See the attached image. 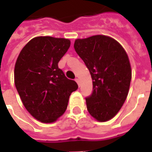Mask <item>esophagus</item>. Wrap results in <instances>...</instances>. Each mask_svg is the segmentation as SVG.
<instances>
[{"label":"esophagus","instance_id":"obj_1","mask_svg":"<svg viewBox=\"0 0 152 152\" xmlns=\"http://www.w3.org/2000/svg\"><path fill=\"white\" fill-rule=\"evenodd\" d=\"M75 80H76V83L78 84V86H80V79H79V78H76V79H75Z\"/></svg>","mask_w":152,"mask_h":152}]
</instances>
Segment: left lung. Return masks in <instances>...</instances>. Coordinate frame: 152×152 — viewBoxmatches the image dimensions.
<instances>
[{"instance_id":"1","label":"left lung","mask_w":152,"mask_h":152,"mask_svg":"<svg viewBox=\"0 0 152 152\" xmlns=\"http://www.w3.org/2000/svg\"><path fill=\"white\" fill-rule=\"evenodd\" d=\"M74 48L93 80L87 110L98 121H109L121 110L129 89L132 71L127 53L118 41L104 35L76 39Z\"/></svg>"}]
</instances>
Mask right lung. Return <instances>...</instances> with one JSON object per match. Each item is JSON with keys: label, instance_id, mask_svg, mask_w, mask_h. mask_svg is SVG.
<instances>
[{"label": "right lung", "instance_id": "obj_1", "mask_svg": "<svg viewBox=\"0 0 152 152\" xmlns=\"http://www.w3.org/2000/svg\"><path fill=\"white\" fill-rule=\"evenodd\" d=\"M70 45L65 38L37 37L23 48L15 63V87L25 108L40 122L56 121L78 89L58 66Z\"/></svg>", "mask_w": 152, "mask_h": 152}]
</instances>
